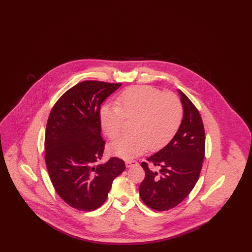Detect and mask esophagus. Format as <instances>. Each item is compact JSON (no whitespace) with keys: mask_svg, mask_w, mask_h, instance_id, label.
<instances>
[{"mask_svg":"<svg viewBox=\"0 0 252 252\" xmlns=\"http://www.w3.org/2000/svg\"><path fill=\"white\" fill-rule=\"evenodd\" d=\"M136 165H138V162L136 160H126V167H132V166H136Z\"/></svg>","mask_w":252,"mask_h":252,"instance_id":"esophagus-1","label":"esophagus"}]
</instances>
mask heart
Returning a JSON list of instances; mask_svg holds the SVG:
<instances>
[{
    "instance_id": "obj_1",
    "label": "heart",
    "mask_w": 252,
    "mask_h": 252,
    "mask_svg": "<svg viewBox=\"0 0 252 252\" xmlns=\"http://www.w3.org/2000/svg\"><path fill=\"white\" fill-rule=\"evenodd\" d=\"M180 98L172 93L163 94L150 86H133L123 91L115 107L104 106L100 110V125L110 140L122 133L125 120L132 121V135L122 137L109 145L114 156L129 159L148 148L158 150L175 137L182 121Z\"/></svg>"
}]
</instances>
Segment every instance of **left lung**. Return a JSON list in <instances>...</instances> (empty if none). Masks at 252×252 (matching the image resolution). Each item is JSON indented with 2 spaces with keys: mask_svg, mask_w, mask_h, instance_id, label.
I'll return each instance as SVG.
<instances>
[{
  "mask_svg": "<svg viewBox=\"0 0 252 252\" xmlns=\"http://www.w3.org/2000/svg\"><path fill=\"white\" fill-rule=\"evenodd\" d=\"M183 107L180 128L170 143L141 165L145 172L139 191L144 203L163 212L181 203L197 182L205 156V131L199 111L179 91ZM159 166L150 170L149 164Z\"/></svg>",
  "mask_w": 252,
  "mask_h": 252,
  "instance_id": "obj_1",
  "label": "left lung"
}]
</instances>
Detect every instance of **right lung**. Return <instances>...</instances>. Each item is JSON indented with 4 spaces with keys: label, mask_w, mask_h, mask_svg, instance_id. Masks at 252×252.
I'll use <instances>...</instances> for the list:
<instances>
[{
    "label": "right lung",
    "mask_w": 252,
    "mask_h": 252,
    "mask_svg": "<svg viewBox=\"0 0 252 252\" xmlns=\"http://www.w3.org/2000/svg\"><path fill=\"white\" fill-rule=\"evenodd\" d=\"M122 83L88 80L73 86L57 101L45 132V162L60 197L73 209L91 212L106 201L113 180L126 165L113 157L104 164L100 106Z\"/></svg>",
    "instance_id": "obj_1"
}]
</instances>
